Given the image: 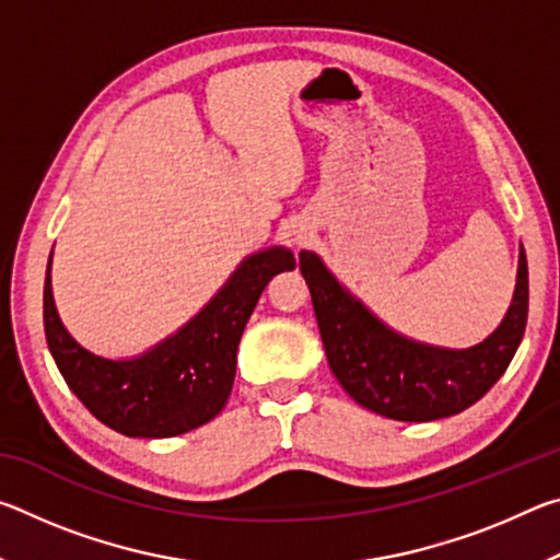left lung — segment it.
Returning <instances> with one entry per match:
<instances>
[{
  "instance_id": "left-lung-1",
  "label": "left lung",
  "mask_w": 560,
  "mask_h": 560,
  "mask_svg": "<svg viewBox=\"0 0 560 560\" xmlns=\"http://www.w3.org/2000/svg\"><path fill=\"white\" fill-rule=\"evenodd\" d=\"M299 264L330 371L358 405L390 420L430 422L467 410L504 375L524 338L528 316L524 246L506 318L485 343L467 350L432 348L393 334L330 277L316 254L301 252Z\"/></svg>"
}]
</instances>
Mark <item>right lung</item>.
Here are the masks:
<instances>
[{
	"label": "right lung",
	"mask_w": 560,
	"mask_h": 560,
	"mask_svg": "<svg viewBox=\"0 0 560 560\" xmlns=\"http://www.w3.org/2000/svg\"><path fill=\"white\" fill-rule=\"evenodd\" d=\"M296 269L289 249L254 254L185 328L132 360L89 353L61 326L51 293V257L44 281L46 343L66 385L86 410L126 438H175L202 428L230 400L236 348L267 283Z\"/></svg>",
	"instance_id": "right-lung-1"
}]
</instances>
